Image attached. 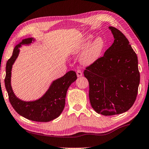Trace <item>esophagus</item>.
I'll return each mask as SVG.
<instances>
[{"instance_id":"34e87169","label":"esophagus","mask_w":149,"mask_h":149,"mask_svg":"<svg viewBox=\"0 0 149 149\" xmlns=\"http://www.w3.org/2000/svg\"><path fill=\"white\" fill-rule=\"evenodd\" d=\"M77 75L78 77H80L81 76H82V72L80 70H77Z\"/></svg>"}]
</instances>
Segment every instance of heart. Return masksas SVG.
<instances>
[{"label":"heart","instance_id":"1","mask_svg":"<svg viewBox=\"0 0 149 149\" xmlns=\"http://www.w3.org/2000/svg\"><path fill=\"white\" fill-rule=\"evenodd\" d=\"M92 36L90 35L78 43L73 49L74 53L80 52L91 40ZM105 47V41L101 37H97L91 41L83 50L80 55V60L84 65H89L95 62L102 54Z\"/></svg>","mask_w":149,"mask_h":149}]
</instances>
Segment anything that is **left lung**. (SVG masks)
<instances>
[{
  "label": "left lung",
  "mask_w": 149,
  "mask_h": 149,
  "mask_svg": "<svg viewBox=\"0 0 149 149\" xmlns=\"http://www.w3.org/2000/svg\"><path fill=\"white\" fill-rule=\"evenodd\" d=\"M109 29L113 43L84 72L92 108L104 116L128 111L136 101L140 81L137 56L127 38L116 28Z\"/></svg>",
  "instance_id": "left-lung-1"
}]
</instances>
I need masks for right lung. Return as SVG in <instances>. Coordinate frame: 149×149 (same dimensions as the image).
I'll use <instances>...</instances> for the list:
<instances>
[{"label": "right lung", "instance_id": "1", "mask_svg": "<svg viewBox=\"0 0 149 149\" xmlns=\"http://www.w3.org/2000/svg\"><path fill=\"white\" fill-rule=\"evenodd\" d=\"M32 38L25 39L16 45L12 57L7 61L6 66L4 84L8 94V99L13 109L20 116L33 121L49 122L57 118L63 111L65 104L67 91L70 85L77 80V76L70 71L60 78L53 82L43 97L33 102H24L15 97L11 87V70L19 54L21 45L32 43Z\"/></svg>", "mask_w": 149, "mask_h": 149}]
</instances>
